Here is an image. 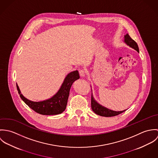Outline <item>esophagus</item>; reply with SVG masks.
<instances>
[{
  "mask_svg": "<svg viewBox=\"0 0 158 158\" xmlns=\"http://www.w3.org/2000/svg\"><path fill=\"white\" fill-rule=\"evenodd\" d=\"M79 73H80V75L81 77H83L85 76V75L86 74V72L84 70V69H81L79 71Z\"/></svg>",
  "mask_w": 158,
  "mask_h": 158,
  "instance_id": "1",
  "label": "esophagus"
}]
</instances>
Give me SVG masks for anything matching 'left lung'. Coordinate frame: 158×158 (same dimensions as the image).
<instances>
[{"mask_svg":"<svg viewBox=\"0 0 158 158\" xmlns=\"http://www.w3.org/2000/svg\"><path fill=\"white\" fill-rule=\"evenodd\" d=\"M124 41L127 45L133 48L137 52H139L138 45L135 41L130 36V35L128 34H127L125 36V41ZM91 108H92V111L95 114H97L100 116H103V117L115 116V115H117L123 113L124 111H126V110H124L122 111H114L110 110L106 108H105L104 106H102V105L98 104L94 100V98L92 96V94L91 95Z\"/></svg>","mask_w":158,"mask_h":158,"instance_id":"8db88e82","label":"left lung"}]
</instances>
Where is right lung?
I'll return each instance as SVG.
<instances>
[{"instance_id":"right-lung-1","label":"right lung","mask_w":158,"mask_h":158,"mask_svg":"<svg viewBox=\"0 0 158 158\" xmlns=\"http://www.w3.org/2000/svg\"><path fill=\"white\" fill-rule=\"evenodd\" d=\"M80 78L78 70L69 73L58 92L52 98L43 102H35L30 101L21 94L19 88L16 84L17 89L23 101L36 113L42 115H56L63 113L66 108L69 91L72 83Z\"/></svg>"}]
</instances>
